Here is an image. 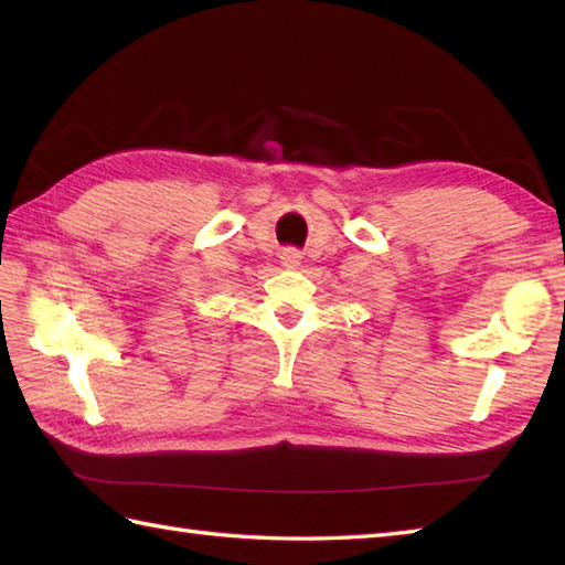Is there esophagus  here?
<instances>
[{
  "instance_id": "1",
  "label": "esophagus",
  "mask_w": 565,
  "mask_h": 565,
  "mask_svg": "<svg viewBox=\"0 0 565 565\" xmlns=\"http://www.w3.org/2000/svg\"><path fill=\"white\" fill-rule=\"evenodd\" d=\"M281 262L286 264V267H296V264L301 262V255H298L296 249H284L281 252Z\"/></svg>"
}]
</instances>
